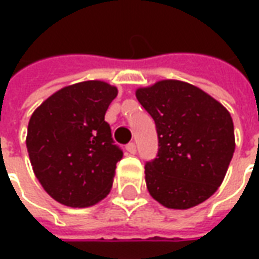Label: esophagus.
Returning <instances> with one entry per match:
<instances>
[{
    "mask_svg": "<svg viewBox=\"0 0 259 259\" xmlns=\"http://www.w3.org/2000/svg\"><path fill=\"white\" fill-rule=\"evenodd\" d=\"M126 150L129 154H136V144L135 143H129L127 146H126Z\"/></svg>",
    "mask_w": 259,
    "mask_h": 259,
    "instance_id": "1",
    "label": "esophagus"
}]
</instances>
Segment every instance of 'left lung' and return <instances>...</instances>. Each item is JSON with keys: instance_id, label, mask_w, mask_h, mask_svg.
Wrapping results in <instances>:
<instances>
[{"instance_id": "1", "label": "left lung", "mask_w": 259, "mask_h": 259, "mask_svg": "<svg viewBox=\"0 0 259 259\" xmlns=\"http://www.w3.org/2000/svg\"><path fill=\"white\" fill-rule=\"evenodd\" d=\"M155 122L157 158L146 163L148 193L170 209H189L222 185L233 158L234 127L222 104L180 80H159L136 90Z\"/></svg>"}]
</instances>
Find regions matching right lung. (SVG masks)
I'll return each instance as SVG.
<instances>
[{"label": "right lung", "instance_id": "add662e5", "mask_svg": "<svg viewBox=\"0 0 259 259\" xmlns=\"http://www.w3.org/2000/svg\"><path fill=\"white\" fill-rule=\"evenodd\" d=\"M116 96L105 81H80L54 93L30 116L26 147L33 172L59 204L85 208L109 194L123 157L105 122Z\"/></svg>", "mask_w": 259, "mask_h": 259}]
</instances>
